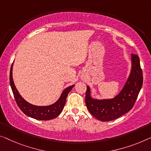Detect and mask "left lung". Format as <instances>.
<instances>
[{
  "instance_id": "obj_1",
  "label": "left lung",
  "mask_w": 151,
  "mask_h": 151,
  "mask_svg": "<svg viewBox=\"0 0 151 151\" xmlns=\"http://www.w3.org/2000/svg\"><path fill=\"white\" fill-rule=\"evenodd\" d=\"M131 72L124 87L118 95L112 99L98 100L91 96V90L87 86L85 104L92 115L101 121H110L120 117L129 112L142 86L143 75L139 57L132 54Z\"/></svg>"
}]
</instances>
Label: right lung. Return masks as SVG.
Segmentation results:
<instances>
[{
  "label": "right lung",
  "instance_id": "right-lung-1",
  "mask_svg": "<svg viewBox=\"0 0 151 151\" xmlns=\"http://www.w3.org/2000/svg\"><path fill=\"white\" fill-rule=\"evenodd\" d=\"M13 63L11 65L10 70V85L12 89L14 98L20 110L26 114L27 116H30L33 119H37V120L42 121H47L51 120L54 118L57 117L59 114L61 113L63 109H64L65 104H66V98L68 94L71 89H73L74 85H73L65 89L60 96V98L56 101L53 104L49 106H36L26 102L24 99L22 97L21 95L19 93L17 89L15 86L14 82L13 79Z\"/></svg>",
  "mask_w": 151,
  "mask_h": 151
}]
</instances>
